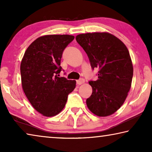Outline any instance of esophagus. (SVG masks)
I'll list each match as a JSON object with an SVG mask.
<instances>
[{"instance_id":"obj_1","label":"esophagus","mask_w":152,"mask_h":152,"mask_svg":"<svg viewBox=\"0 0 152 152\" xmlns=\"http://www.w3.org/2000/svg\"><path fill=\"white\" fill-rule=\"evenodd\" d=\"M84 82H85V80H84V79L83 78H81L80 80H76V83L78 85H81V84H84Z\"/></svg>"}]
</instances>
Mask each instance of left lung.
Instances as JSON below:
<instances>
[{"instance_id":"1","label":"left lung","mask_w":152,"mask_h":152,"mask_svg":"<svg viewBox=\"0 0 152 152\" xmlns=\"http://www.w3.org/2000/svg\"><path fill=\"white\" fill-rule=\"evenodd\" d=\"M76 39L84 49L92 68H99L98 80L90 81L92 93L88 109L99 117L115 113L124 103L132 86L133 68L126 45L108 32L79 34Z\"/></svg>"}]
</instances>
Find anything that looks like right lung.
<instances>
[{"mask_svg":"<svg viewBox=\"0 0 152 152\" xmlns=\"http://www.w3.org/2000/svg\"><path fill=\"white\" fill-rule=\"evenodd\" d=\"M74 39L70 35H47L29 45L20 62L21 84L33 107L45 117H53L64 108L76 80L58 77L64 49Z\"/></svg>","mask_w":152,"mask_h":152,"instance_id":"obj_1","label":"right lung"}]
</instances>
